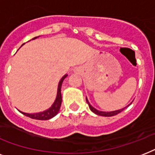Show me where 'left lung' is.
<instances>
[{
	"label": "left lung",
	"instance_id": "obj_1",
	"mask_svg": "<svg viewBox=\"0 0 155 155\" xmlns=\"http://www.w3.org/2000/svg\"><path fill=\"white\" fill-rule=\"evenodd\" d=\"M86 101H87V104H88V106H89L90 109L94 113H96V114H97V115H100V116H103V117H113V116H115L117 115V114H118V113H120V112H122L124 109H125V108H122V109H120V110H117V111H113V112H101V111H99V110H97L96 108H94L93 107H92L91 104H89V102L87 101V98H86Z\"/></svg>",
	"mask_w": 155,
	"mask_h": 155
}]
</instances>
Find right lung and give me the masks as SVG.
Wrapping results in <instances>:
<instances>
[{
    "label": "right lung",
    "instance_id": "1",
    "mask_svg": "<svg viewBox=\"0 0 155 155\" xmlns=\"http://www.w3.org/2000/svg\"><path fill=\"white\" fill-rule=\"evenodd\" d=\"M36 38H34L33 39H35ZM68 76V75H65L63 76L61 80L59 81V84H58V92H57V97H56L55 101L54 102V104H52V106L49 109L44 111V112H42V113H33V114H30V113H21L24 114V115L27 116L29 117L32 118V119H36V120H49L51 118H52L53 117L58 113V112L59 111V108H60L61 103H62V95H61V86H62V84H63V81L64 80L66 77Z\"/></svg>",
    "mask_w": 155,
    "mask_h": 155
}]
</instances>
